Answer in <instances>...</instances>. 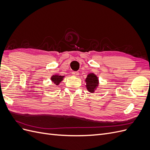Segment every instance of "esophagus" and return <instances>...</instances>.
Instances as JSON below:
<instances>
[{"label": "esophagus", "mask_w": 150, "mask_h": 150, "mask_svg": "<svg viewBox=\"0 0 150 150\" xmlns=\"http://www.w3.org/2000/svg\"><path fill=\"white\" fill-rule=\"evenodd\" d=\"M72 75L74 76H78V75H79V72H78V71H74V72H72Z\"/></svg>", "instance_id": "34e87169"}]
</instances>
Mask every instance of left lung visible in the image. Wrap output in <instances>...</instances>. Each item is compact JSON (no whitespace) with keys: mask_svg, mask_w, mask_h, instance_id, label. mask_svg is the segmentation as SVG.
<instances>
[{"mask_svg":"<svg viewBox=\"0 0 150 150\" xmlns=\"http://www.w3.org/2000/svg\"><path fill=\"white\" fill-rule=\"evenodd\" d=\"M85 81L86 83V88L88 91L91 93H94L99 84V80L96 75L94 73H89L86 78Z\"/></svg>","mask_w":150,"mask_h":150,"instance_id":"left-lung-1","label":"left lung"}]
</instances>
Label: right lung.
I'll return each mask as SVG.
<instances>
[{
	"mask_svg": "<svg viewBox=\"0 0 150 150\" xmlns=\"http://www.w3.org/2000/svg\"><path fill=\"white\" fill-rule=\"evenodd\" d=\"M64 78V76H59V75H53L51 79L52 82L55 84L56 86L59 84V83L61 82V81L64 79L63 78Z\"/></svg>",
	"mask_w": 150,
	"mask_h": 150,
	"instance_id": "1",
	"label": "right lung"
}]
</instances>
